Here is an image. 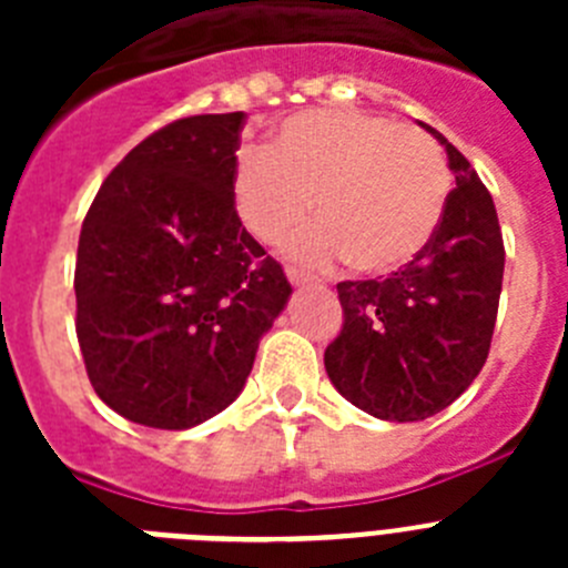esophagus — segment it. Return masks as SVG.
I'll return each instance as SVG.
<instances>
[{
  "label": "esophagus",
  "instance_id": "1",
  "mask_svg": "<svg viewBox=\"0 0 568 568\" xmlns=\"http://www.w3.org/2000/svg\"><path fill=\"white\" fill-rule=\"evenodd\" d=\"M287 278L293 287H313L315 284L313 275H304V273H298V270H287Z\"/></svg>",
  "mask_w": 568,
  "mask_h": 568
}]
</instances>
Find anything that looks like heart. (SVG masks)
I'll list each match as a JSON object with an SVG mask.
<instances>
[{
  "label": "heart",
  "mask_w": 568,
  "mask_h": 568,
  "mask_svg": "<svg viewBox=\"0 0 568 568\" xmlns=\"http://www.w3.org/2000/svg\"><path fill=\"white\" fill-rule=\"evenodd\" d=\"M453 190L449 164L433 135L361 110L315 108L287 115L267 148H250L233 170L241 224L275 244L307 222L290 244L310 267L349 258L366 275L413 264L435 239Z\"/></svg>",
  "instance_id": "heart-1"
}]
</instances>
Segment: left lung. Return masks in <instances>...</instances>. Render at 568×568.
<instances>
[{
  "mask_svg": "<svg viewBox=\"0 0 568 568\" xmlns=\"http://www.w3.org/2000/svg\"><path fill=\"white\" fill-rule=\"evenodd\" d=\"M455 190L429 247L381 281H341V335L324 366L349 404L381 420L433 418L484 369L498 318L504 239L489 190L446 142Z\"/></svg>",
  "mask_w": 568,
  "mask_h": 568,
  "instance_id": "8db88e82",
  "label": "left lung"
}]
</instances>
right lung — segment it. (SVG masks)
I'll list each match as a JSON object with an SVG mask.
<instances>
[{"label": "right lung", "instance_id": "add662e5", "mask_svg": "<svg viewBox=\"0 0 568 568\" xmlns=\"http://www.w3.org/2000/svg\"><path fill=\"white\" fill-rule=\"evenodd\" d=\"M244 113L190 115L104 179L77 253V335L99 398L190 429L241 395L293 287L233 204Z\"/></svg>", "mask_w": 568, "mask_h": 568}]
</instances>
